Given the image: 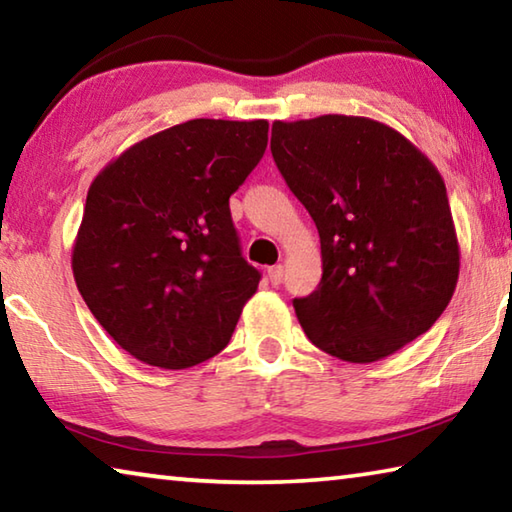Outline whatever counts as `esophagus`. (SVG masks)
<instances>
[{"mask_svg":"<svg viewBox=\"0 0 512 512\" xmlns=\"http://www.w3.org/2000/svg\"><path fill=\"white\" fill-rule=\"evenodd\" d=\"M268 275V282L273 284V287H277V284H282V277H284V266L282 264H275L266 271Z\"/></svg>","mask_w":512,"mask_h":512,"instance_id":"1","label":"esophagus"}]
</instances>
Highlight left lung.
<instances>
[{
	"label": "left lung",
	"mask_w": 512,
	"mask_h": 512,
	"mask_svg": "<svg viewBox=\"0 0 512 512\" xmlns=\"http://www.w3.org/2000/svg\"><path fill=\"white\" fill-rule=\"evenodd\" d=\"M271 153L320 237L323 277L296 298L307 339L372 363L436 323L454 296L458 239L438 169L368 117L275 121Z\"/></svg>",
	"instance_id": "obj_1"
}]
</instances>
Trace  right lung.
Returning a JSON list of instances; mask_svg holds the SVG:
<instances>
[{
    "label": "right lung",
    "instance_id": "add662e5",
    "mask_svg": "<svg viewBox=\"0 0 512 512\" xmlns=\"http://www.w3.org/2000/svg\"><path fill=\"white\" fill-rule=\"evenodd\" d=\"M266 142L264 119H192L133 144L94 178L74 280L135 359L183 370L230 343L262 277L241 255L230 196Z\"/></svg>",
    "mask_w": 512,
    "mask_h": 512
}]
</instances>
